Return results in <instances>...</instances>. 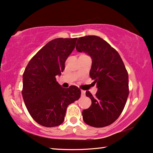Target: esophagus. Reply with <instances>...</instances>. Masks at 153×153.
Here are the masks:
<instances>
[{
    "instance_id": "obj_1",
    "label": "esophagus",
    "mask_w": 153,
    "mask_h": 153,
    "mask_svg": "<svg viewBox=\"0 0 153 153\" xmlns=\"http://www.w3.org/2000/svg\"><path fill=\"white\" fill-rule=\"evenodd\" d=\"M81 95H82V97H85V91L81 90Z\"/></svg>"
}]
</instances>
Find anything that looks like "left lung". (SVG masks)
<instances>
[{
	"mask_svg": "<svg viewBox=\"0 0 153 153\" xmlns=\"http://www.w3.org/2000/svg\"><path fill=\"white\" fill-rule=\"evenodd\" d=\"M76 50L91 58L89 75L98 88L94 97L86 91L91 105L83 110V120L94 127H106L119 117L125 108L129 96L128 73L117 51L99 36L78 38Z\"/></svg>",
	"mask_w": 153,
	"mask_h": 153,
	"instance_id": "obj_1",
	"label": "left lung"
}]
</instances>
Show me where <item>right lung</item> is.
<instances>
[{
	"label": "right lung",
	"mask_w": 153,
	"mask_h": 153,
	"mask_svg": "<svg viewBox=\"0 0 153 153\" xmlns=\"http://www.w3.org/2000/svg\"><path fill=\"white\" fill-rule=\"evenodd\" d=\"M78 38H56L47 43L26 66L23 74L22 97L30 116L46 127L64 121L68 105L80 97L72 85L63 88L56 81L65 68V62L74 50Z\"/></svg>",
	"instance_id": "right-lung-1"
}]
</instances>
